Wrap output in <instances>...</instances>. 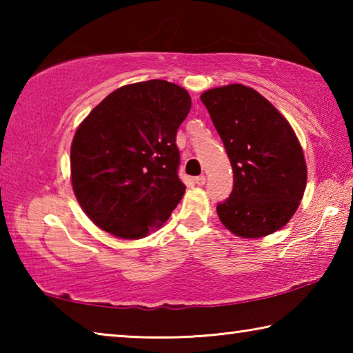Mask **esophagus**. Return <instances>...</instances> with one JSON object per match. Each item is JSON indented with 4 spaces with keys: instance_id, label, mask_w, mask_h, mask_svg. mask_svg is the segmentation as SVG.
I'll return each mask as SVG.
<instances>
[{
    "instance_id": "1",
    "label": "esophagus",
    "mask_w": 353,
    "mask_h": 353,
    "mask_svg": "<svg viewBox=\"0 0 353 353\" xmlns=\"http://www.w3.org/2000/svg\"><path fill=\"white\" fill-rule=\"evenodd\" d=\"M194 182L199 185V187H202V185H205V182H207V179H205V176H198L194 179Z\"/></svg>"
}]
</instances>
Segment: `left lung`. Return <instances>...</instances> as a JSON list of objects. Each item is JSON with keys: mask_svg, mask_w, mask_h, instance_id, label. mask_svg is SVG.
Wrapping results in <instances>:
<instances>
[{"mask_svg": "<svg viewBox=\"0 0 353 353\" xmlns=\"http://www.w3.org/2000/svg\"><path fill=\"white\" fill-rule=\"evenodd\" d=\"M234 170L230 198L216 207L227 230L241 238L271 235L296 213L307 187L301 143L286 118L243 83L201 94Z\"/></svg>", "mask_w": 353, "mask_h": 353, "instance_id": "obj_1", "label": "left lung"}]
</instances>
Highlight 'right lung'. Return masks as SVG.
Wrapping results in <instances>:
<instances>
[{
	"label": "right lung",
	"instance_id": "obj_1",
	"mask_svg": "<svg viewBox=\"0 0 353 353\" xmlns=\"http://www.w3.org/2000/svg\"><path fill=\"white\" fill-rule=\"evenodd\" d=\"M191 109L183 87L152 79L105 97L71 143V185L93 224L121 240L162 227L185 194L176 134Z\"/></svg>",
	"mask_w": 353,
	"mask_h": 353
}]
</instances>
